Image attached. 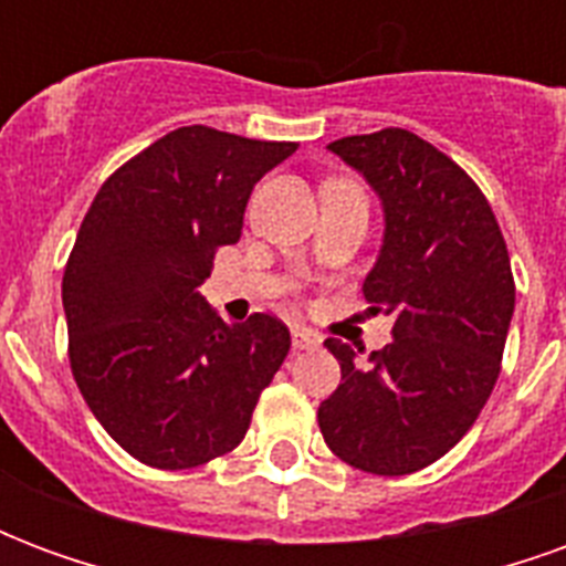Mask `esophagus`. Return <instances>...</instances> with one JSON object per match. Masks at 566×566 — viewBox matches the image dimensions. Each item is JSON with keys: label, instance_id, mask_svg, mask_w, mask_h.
<instances>
[{"label": "esophagus", "instance_id": "esophagus-1", "mask_svg": "<svg viewBox=\"0 0 566 566\" xmlns=\"http://www.w3.org/2000/svg\"><path fill=\"white\" fill-rule=\"evenodd\" d=\"M318 333H312L308 327H294L291 331V345L296 352H312V348H318Z\"/></svg>", "mask_w": 566, "mask_h": 566}]
</instances>
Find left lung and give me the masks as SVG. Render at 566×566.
<instances>
[{
    "mask_svg": "<svg viewBox=\"0 0 566 566\" xmlns=\"http://www.w3.org/2000/svg\"><path fill=\"white\" fill-rule=\"evenodd\" d=\"M327 148L385 206L364 296L394 327L367 360L324 343L343 385L318 406V427L333 454L364 473H418L461 442L494 391L515 308L510 251L479 185L416 133L388 127Z\"/></svg>",
    "mask_w": 566,
    "mask_h": 566,
    "instance_id": "obj_1",
    "label": "left lung"
}]
</instances>
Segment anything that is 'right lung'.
<instances>
[{"label":"right lung","instance_id":"obj_1","mask_svg":"<svg viewBox=\"0 0 566 566\" xmlns=\"http://www.w3.org/2000/svg\"><path fill=\"white\" fill-rule=\"evenodd\" d=\"M296 142L178 127L105 178L63 272L69 364L136 461L190 470L233 451L291 352L282 321L223 324L199 296L251 190Z\"/></svg>","mask_w":566,"mask_h":566}]
</instances>
